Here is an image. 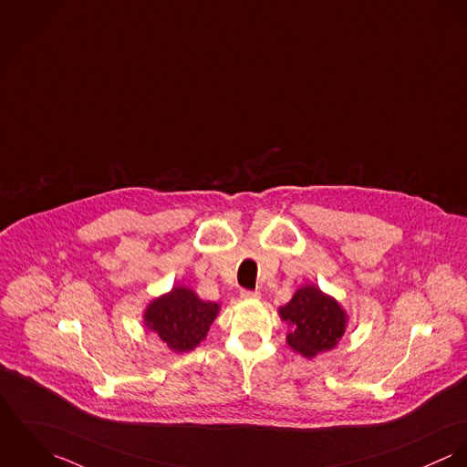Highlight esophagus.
<instances>
[{
	"instance_id": "1",
	"label": "esophagus",
	"mask_w": 467,
	"mask_h": 467,
	"mask_svg": "<svg viewBox=\"0 0 467 467\" xmlns=\"http://www.w3.org/2000/svg\"><path fill=\"white\" fill-rule=\"evenodd\" d=\"M240 297L242 299H258L259 292L258 290H242Z\"/></svg>"
}]
</instances>
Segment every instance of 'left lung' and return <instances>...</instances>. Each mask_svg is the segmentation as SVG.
<instances>
[{"label":"left lung","mask_w":467,"mask_h":467,"mask_svg":"<svg viewBox=\"0 0 467 467\" xmlns=\"http://www.w3.org/2000/svg\"><path fill=\"white\" fill-rule=\"evenodd\" d=\"M288 324V346L305 358L333 349L348 327V313L318 286H301L290 303L279 308Z\"/></svg>","instance_id":"8db88e82"}]
</instances>
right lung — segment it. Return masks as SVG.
Wrapping results in <instances>:
<instances>
[{"instance_id": "add662e5", "label": "right lung", "mask_w": 467, "mask_h": 467, "mask_svg": "<svg viewBox=\"0 0 467 467\" xmlns=\"http://www.w3.org/2000/svg\"><path fill=\"white\" fill-rule=\"evenodd\" d=\"M220 305L199 299L186 286H173L154 299L143 313L145 326L173 351H193L208 335Z\"/></svg>"}]
</instances>
